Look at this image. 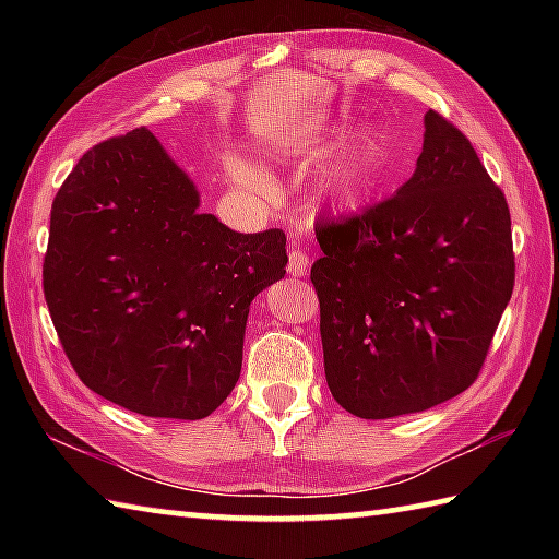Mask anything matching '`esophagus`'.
Segmentation results:
<instances>
[{
	"label": "esophagus",
	"instance_id": "esophagus-1",
	"mask_svg": "<svg viewBox=\"0 0 559 559\" xmlns=\"http://www.w3.org/2000/svg\"><path fill=\"white\" fill-rule=\"evenodd\" d=\"M307 269H310V257H307L305 249L295 247L293 252L288 254V273L293 278H305Z\"/></svg>",
	"mask_w": 559,
	"mask_h": 559
}]
</instances>
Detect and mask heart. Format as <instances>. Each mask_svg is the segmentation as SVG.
Masks as SVG:
<instances>
[{"mask_svg":"<svg viewBox=\"0 0 559 559\" xmlns=\"http://www.w3.org/2000/svg\"><path fill=\"white\" fill-rule=\"evenodd\" d=\"M225 168L233 175V180L240 182L249 192H254L259 197L271 192V182L266 180V175L257 170L254 165L247 163L242 156L230 153V156L225 158ZM367 182H370V168H367V163L358 153H346V156H341L326 168L322 192L331 204L353 206L358 204L362 194L367 192Z\"/></svg>","mask_w":559,"mask_h":559,"instance_id":"1","label":"heart"}]
</instances>
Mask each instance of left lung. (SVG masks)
I'll list each match as a JSON object with an SVG mask.
<instances>
[{
	"instance_id": "1",
	"label": "left lung",
	"mask_w": 559,
	"mask_h": 559,
	"mask_svg": "<svg viewBox=\"0 0 559 559\" xmlns=\"http://www.w3.org/2000/svg\"><path fill=\"white\" fill-rule=\"evenodd\" d=\"M314 233L324 372L343 408L396 418L476 382L516 266L504 192L461 129L427 112L411 180Z\"/></svg>"
}]
</instances>
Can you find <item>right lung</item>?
Instances as JSON below:
<instances>
[{"instance_id": "obj_1", "label": "right lung", "mask_w": 559, "mask_h": 559, "mask_svg": "<svg viewBox=\"0 0 559 559\" xmlns=\"http://www.w3.org/2000/svg\"><path fill=\"white\" fill-rule=\"evenodd\" d=\"M197 209L146 127L83 153L52 201L43 290L59 343L91 391L148 418L201 420L228 399L249 302L286 276V233Z\"/></svg>"}]
</instances>
